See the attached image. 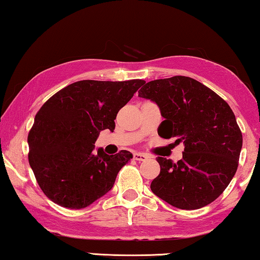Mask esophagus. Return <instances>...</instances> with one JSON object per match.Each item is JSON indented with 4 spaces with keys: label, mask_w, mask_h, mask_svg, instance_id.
<instances>
[{
    "label": "esophagus",
    "mask_w": 260,
    "mask_h": 260,
    "mask_svg": "<svg viewBox=\"0 0 260 260\" xmlns=\"http://www.w3.org/2000/svg\"><path fill=\"white\" fill-rule=\"evenodd\" d=\"M133 157H134L135 160H140V161L146 160L147 158H148V156L146 155V153H141V152H135L134 155H133Z\"/></svg>",
    "instance_id": "34e87169"
}]
</instances>
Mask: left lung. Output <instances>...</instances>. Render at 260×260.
<instances>
[{"instance_id":"left-lung-1","label":"left lung","mask_w":260,"mask_h":260,"mask_svg":"<svg viewBox=\"0 0 260 260\" xmlns=\"http://www.w3.org/2000/svg\"><path fill=\"white\" fill-rule=\"evenodd\" d=\"M139 96L159 107L165 120L158 134L184 146L177 162L157 157L160 173L150 184L152 192L182 210L212 203L236 173L243 141L230 105L203 83L182 76L149 81Z\"/></svg>"}]
</instances>
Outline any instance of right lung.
Wrapping results in <instances>:
<instances>
[{"label":"right lung","mask_w":260,"mask_h":260,"mask_svg":"<svg viewBox=\"0 0 260 260\" xmlns=\"http://www.w3.org/2000/svg\"><path fill=\"white\" fill-rule=\"evenodd\" d=\"M146 81L81 80L51 96L39 110L27 138L28 161L48 199L83 209L111 190L133 155L96 152L100 132H113L117 113Z\"/></svg>","instance_id":"right-lung-1"}]
</instances>
